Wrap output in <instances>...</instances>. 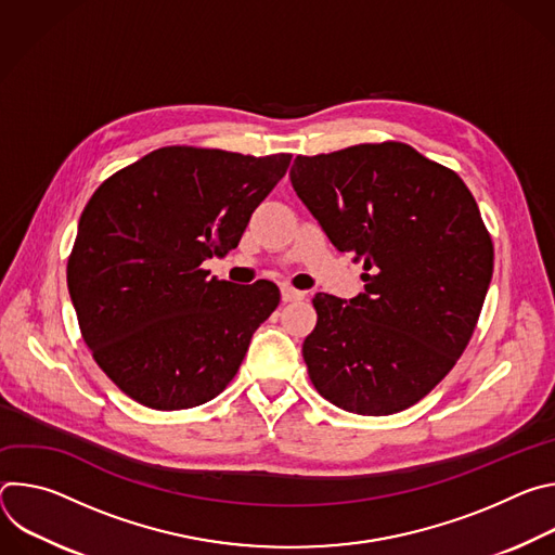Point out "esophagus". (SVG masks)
Wrapping results in <instances>:
<instances>
[{"label": "esophagus", "mask_w": 555, "mask_h": 555, "mask_svg": "<svg viewBox=\"0 0 555 555\" xmlns=\"http://www.w3.org/2000/svg\"><path fill=\"white\" fill-rule=\"evenodd\" d=\"M302 296H305L302 292H298V289H294V287H289V285H283V287H281V298H283V302L300 300Z\"/></svg>", "instance_id": "esophagus-1"}]
</instances>
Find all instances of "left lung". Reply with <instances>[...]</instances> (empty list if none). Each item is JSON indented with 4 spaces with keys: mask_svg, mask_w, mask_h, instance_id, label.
Instances as JSON below:
<instances>
[{
    "mask_svg": "<svg viewBox=\"0 0 555 555\" xmlns=\"http://www.w3.org/2000/svg\"><path fill=\"white\" fill-rule=\"evenodd\" d=\"M292 189L364 289L315 294L302 358L325 400L358 415L400 413L454 366L477 327L494 248L463 180L402 142L298 155Z\"/></svg>",
    "mask_w": 555,
    "mask_h": 555,
    "instance_id": "1",
    "label": "left lung"
}]
</instances>
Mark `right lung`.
<instances>
[{"instance_id": "add662e5", "label": "right lung", "mask_w": 555, "mask_h": 555, "mask_svg": "<svg viewBox=\"0 0 555 555\" xmlns=\"http://www.w3.org/2000/svg\"><path fill=\"white\" fill-rule=\"evenodd\" d=\"M292 155L165 146L105 180L78 219L67 289L86 345L131 400L193 409L240 371L276 309L272 281L202 270L240 246Z\"/></svg>"}]
</instances>
